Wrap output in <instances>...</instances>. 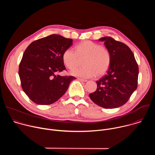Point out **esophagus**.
I'll list each match as a JSON object with an SVG mask.
<instances>
[{"label":"esophagus","mask_w":155,"mask_h":155,"mask_svg":"<svg viewBox=\"0 0 155 155\" xmlns=\"http://www.w3.org/2000/svg\"><path fill=\"white\" fill-rule=\"evenodd\" d=\"M78 80L79 81H83V82H86V81H87V80L83 79V78H78Z\"/></svg>","instance_id":"esophagus-1"}]
</instances>
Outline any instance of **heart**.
<instances>
[{"label": "heart", "mask_w": 155, "mask_h": 155, "mask_svg": "<svg viewBox=\"0 0 155 155\" xmlns=\"http://www.w3.org/2000/svg\"><path fill=\"white\" fill-rule=\"evenodd\" d=\"M83 58L84 66L72 70V75L82 78H91L96 75L101 77L107 72L111 62V56L108 49L90 40L78 43L75 51L69 48L62 54L63 62L70 69L77 65L80 59Z\"/></svg>", "instance_id": "heart-1"}]
</instances>
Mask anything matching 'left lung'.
Here are the masks:
<instances>
[{
  "label": "left lung",
  "mask_w": 155,
  "mask_h": 155,
  "mask_svg": "<svg viewBox=\"0 0 155 155\" xmlns=\"http://www.w3.org/2000/svg\"><path fill=\"white\" fill-rule=\"evenodd\" d=\"M111 56L107 74L97 81L95 92L89 95L91 101L105 108H115L125 104L137 89L138 64L134 55L126 44L111 37L99 39Z\"/></svg>",
  "instance_id": "left-lung-1"
}]
</instances>
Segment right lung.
I'll return each instance as SVG.
<instances>
[{"label":"right lung","mask_w":155,"mask_h":155,"mask_svg":"<svg viewBox=\"0 0 155 155\" xmlns=\"http://www.w3.org/2000/svg\"><path fill=\"white\" fill-rule=\"evenodd\" d=\"M72 45V39L52 34L34 41L25 50L19 66L24 92L34 103L50 105L68 90L73 76L56 75L65 67L64 51Z\"/></svg>","instance_id":"add662e5"}]
</instances>
